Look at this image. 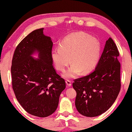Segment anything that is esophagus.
Returning a JSON list of instances; mask_svg holds the SVG:
<instances>
[{
    "mask_svg": "<svg viewBox=\"0 0 132 132\" xmlns=\"http://www.w3.org/2000/svg\"><path fill=\"white\" fill-rule=\"evenodd\" d=\"M66 83L67 86H69V87H70L71 86V81L70 80L67 79L66 80Z\"/></svg>",
    "mask_w": 132,
    "mask_h": 132,
    "instance_id": "1",
    "label": "esophagus"
}]
</instances>
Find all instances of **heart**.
I'll list each match as a JSON object with an SVG mask.
<instances>
[{
    "label": "heart",
    "mask_w": 132,
    "mask_h": 132,
    "mask_svg": "<svg viewBox=\"0 0 132 132\" xmlns=\"http://www.w3.org/2000/svg\"><path fill=\"white\" fill-rule=\"evenodd\" d=\"M100 46L96 38L83 32L67 36L58 48L52 50L51 57L56 69L63 71L70 63L72 64L63 74L65 78L77 77L80 72L87 74L96 65L100 57Z\"/></svg>",
    "instance_id": "1"
}]
</instances>
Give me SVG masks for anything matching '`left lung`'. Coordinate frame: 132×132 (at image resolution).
I'll return each mask as SVG.
<instances>
[{
	"label": "left lung",
	"mask_w": 132,
	"mask_h": 132,
	"mask_svg": "<svg viewBox=\"0 0 132 132\" xmlns=\"http://www.w3.org/2000/svg\"><path fill=\"white\" fill-rule=\"evenodd\" d=\"M119 52L111 37L95 70L74 80L72 87L77 92L75 106L87 117H96L104 113L115 102L121 88Z\"/></svg>",
	"instance_id": "left-lung-1"
}]
</instances>
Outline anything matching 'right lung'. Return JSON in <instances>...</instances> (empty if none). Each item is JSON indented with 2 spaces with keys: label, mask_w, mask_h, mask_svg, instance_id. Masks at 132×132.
Listing matches in <instances>:
<instances>
[{
  "label": "right lung",
  "mask_w": 132,
  "mask_h": 132,
  "mask_svg": "<svg viewBox=\"0 0 132 132\" xmlns=\"http://www.w3.org/2000/svg\"><path fill=\"white\" fill-rule=\"evenodd\" d=\"M44 28L33 30L17 46L12 66V84L17 100L32 115L47 117L54 112L64 88V80L53 66L51 38ZM37 52L38 59L32 57Z\"/></svg>",
  "instance_id": "1"
}]
</instances>
